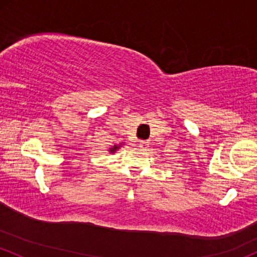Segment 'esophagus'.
<instances>
[{
    "mask_svg": "<svg viewBox=\"0 0 257 257\" xmlns=\"http://www.w3.org/2000/svg\"><path fill=\"white\" fill-rule=\"evenodd\" d=\"M149 145H150V144H149V142H145V140H143V142L139 143V146L143 149V150H146V149H149Z\"/></svg>",
    "mask_w": 257,
    "mask_h": 257,
    "instance_id": "esophagus-1",
    "label": "esophagus"
}]
</instances>
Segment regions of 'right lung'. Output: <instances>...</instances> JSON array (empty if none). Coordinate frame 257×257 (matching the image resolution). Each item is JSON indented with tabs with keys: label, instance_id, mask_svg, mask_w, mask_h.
<instances>
[{
	"label": "right lung",
	"instance_id": "right-lung-1",
	"mask_svg": "<svg viewBox=\"0 0 257 257\" xmlns=\"http://www.w3.org/2000/svg\"><path fill=\"white\" fill-rule=\"evenodd\" d=\"M119 146H120V145H119ZM119 146L114 145V146H113V148H111V149H109V152H112V154H113V152H115V151H117V150H118V149H119Z\"/></svg>",
	"mask_w": 257,
	"mask_h": 257
}]
</instances>
